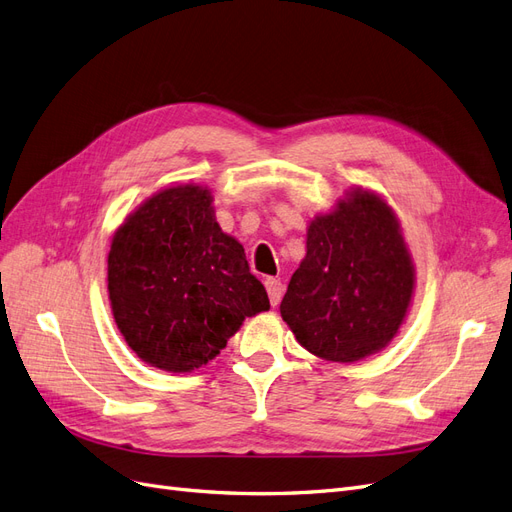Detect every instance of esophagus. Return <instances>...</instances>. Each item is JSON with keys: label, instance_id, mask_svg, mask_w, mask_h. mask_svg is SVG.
<instances>
[{"label": "esophagus", "instance_id": "34e87169", "mask_svg": "<svg viewBox=\"0 0 512 512\" xmlns=\"http://www.w3.org/2000/svg\"><path fill=\"white\" fill-rule=\"evenodd\" d=\"M265 288H267L271 305H273V307L280 305L282 294H284V284H282L280 280H275V277H267V280H265Z\"/></svg>", "mask_w": 512, "mask_h": 512}]
</instances>
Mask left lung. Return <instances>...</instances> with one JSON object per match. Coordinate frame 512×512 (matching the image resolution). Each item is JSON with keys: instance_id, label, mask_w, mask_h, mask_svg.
<instances>
[{"instance_id": "obj_1", "label": "left lung", "mask_w": 512, "mask_h": 512, "mask_svg": "<svg viewBox=\"0 0 512 512\" xmlns=\"http://www.w3.org/2000/svg\"><path fill=\"white\" fill-rule=\"evenodd\" d=\"M414 267L393 209L363 190L307 228V254L280 312L320 359L352 363L384 348L404 322Z\"/></svg>"}]
</instances>
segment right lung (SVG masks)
Here are the masks:
<instances>
[{
  "mask_svg": "<svg viewBox=\"0 0 512 512\" xmlns=\"http://www.w3.org/2000/svg\"><path fill=\"white\" fill-rule=\"evenodd\" d=\"M209 190L177 185L149 198L113 237L108 294L128 346L153 367L192 371L226 348L247 316L269 309L239 241L215 222Z\"/></svg>",
  "mask_w": 512,
  "mask_h": 512,
  "instance_id": "1",
  "label": "right lung"
}]
</instances>
